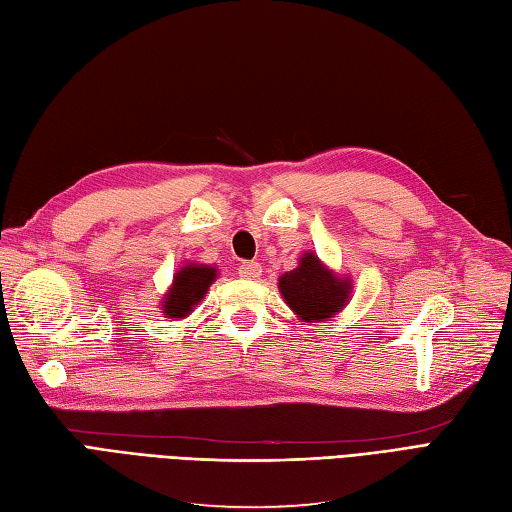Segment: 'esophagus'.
<instances>
[{
	"instance_id": "34e87169",
	"label": "esophagus",
	"mask_w": 512,
	"mask_h": 512,
	"mask_svg": "<svg viewBox=\"0 0 512 512\" xmlns=\"http://www.w3.org/2000/svg\"><path fill=\"white\" fill-rule=\"evenodd\" d=\"M237 275L242 279H257L261 275V266L257 261H242V264L237 266Z\"/></svg>"
}]
</instances>
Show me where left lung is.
Returning a JSON list of instances; mask_svg holds the SVG:
<instances>
[{"label": "left lung", "mask_w": 512, "mask_h": 512, "mask_svg": "<svg viewBox=\"0 0 512 512\" xmlns=\"http://www.w3.org/2000/svg\"><path fill=\"white\" fill-rule=\"evenodd\" d=\"M279 290L303 323H318L342 310L351 285L334 277L314 253H305L299 266L279 279Z\"/></svg>", "instance_id": "8db88e82"}]
</instances>
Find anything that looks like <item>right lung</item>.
<instances>
[{
	"mask_svg": "<svg viewBox=\"0 0 512 512\" xmlns=\"http://www.w3.org/2000/svg\"><path fill=\"white\" fill-rule=\"evenodd\" d=\"M213 279H216V268L211 266L189 264L178 270L170 292L165 294L163 314H168L170 318H185L207 294Z\"/></svg>",
	"mask_w": 512,
	"mask_h": 512,
	"instance_id": "obj_1",
	"label": "right lung"
}]
</instances>
